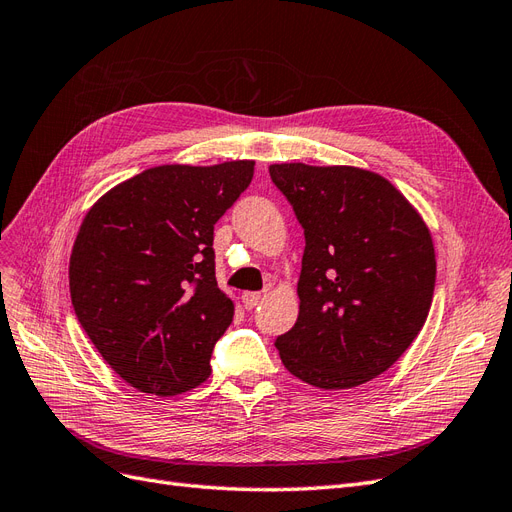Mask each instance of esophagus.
I'll return each mask as SVG.
<instances>
[{
	"label": "esophagus",
	"mask_w": 512,
	"mask_h": 512,
	"mask_svg": "<svg viewBox=\"0 0 512 512\" xmlns=\"http://www.w3.org/2000/svg\"><path fill=\"white\" fill-rule=\"evenodd\" d=\"M260 299H262L260 292H250V290H247V292L241 294V301H243V307H245V309L256 307V305L260 303Z\"/></svg>",
	"instance_id": "34e87169"
}]
</instances>
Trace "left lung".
<instances>
[{"instance_id":"left-lung-1","label":"left lung","mask_w":512,"mask_h":512,"mask_svg":"<svg viewBox=\"0 0 512 512\" xmlns=\"http://www.w3.org/2000/svg\"><path fill=\"white\" fill-rule=\"evenodd\" d=\"M305 232L299 318L275 339L292 376L352 389L389 369L421 333L436 286L431 232L410 200L356 166L271 164Z\"/></svg>"}]
</instances>
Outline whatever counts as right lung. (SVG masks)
Wrapping results in <instances>:
<instances>
[{
	"label": "right lung",
	"instance_id": "right-lung-1",
	"mask_svg": "<svg viewBox=\"0 0 512 512\" xmlns=\"http://www.w3.org/2000/svg\"><path fill=\"white\" fill-rule=\"evenodd\" d=\"M254 177V160L164 164L100 196L70 256L74 314L134 389L181 395L211 374L235 305L215 280L213 224Z\"/></svg>",
	"mask_w": 512,
	"mask_h": 512
}]
</instances>
